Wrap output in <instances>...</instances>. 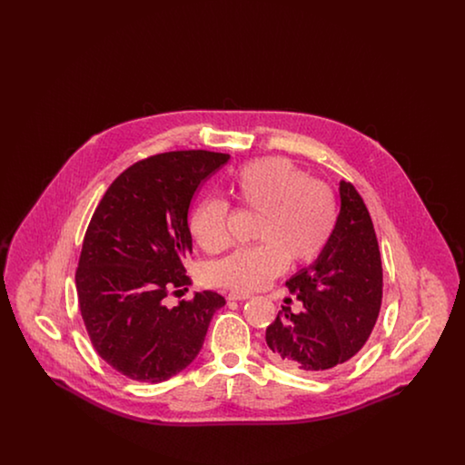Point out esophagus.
Returning a JSON list of instances; mask_svg holds the SVG:
<instances>
[{"label":"esophagus","instance_id":"esophagus-1","mask_svg":"<svg viewBox=\"0 0 465 465\" xmlns=\"http://www.w3.org/2000/svg\"><path fill=\"white\" fill-rule=\"evenodd\" d=\"M251 294L249 292H242V291H230L228 292V300L230 302H242V300H249Z\"/></svg>","mask_w":465,"mask_h":465}]
</instances>
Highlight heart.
<instances>
[{
  "label": "heart",
  "mask_w": 465,
  "mask_h": 465,
  "mask_svg": "<svg viewBox=\"0 0 465 465\" xmlns=\"http://www.w3.org/2000/svg\"><path fill=\"white\" fill-rule=\"evenodd\" d=\"M233 193L243 207L260 213L258 245L242 247L209 265L211 284L237 291L265 288L291 263L313 262L331 241L338 222V202L330 184L310 179L288 158L254 160L235 174ZM230 205L207 197L195 207L190 230L207 252L230 245Z\"/></svg>",
  "instance_id": "heart-1"
}]
</instances>
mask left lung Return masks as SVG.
I'll return each instance as SVG.
<instances>
[{"mask_svg": "<svg viewBox=\"0 0 465 465\" xmlns=\"http://www.w3.org/2000/svg\"><path fill=\"white\" fill-rule=\"evenodd\" d=\"M286 286L303 309L292 313L284 307L266 328V355L275 364L324 375L364 347L380 313L383 273L373 222L351 183L340 181L331 241Z\"/></svg>", "mask_w": 465, "mask_h": 465, "instance_id": "1", "label": "left lung"}]
</instances>
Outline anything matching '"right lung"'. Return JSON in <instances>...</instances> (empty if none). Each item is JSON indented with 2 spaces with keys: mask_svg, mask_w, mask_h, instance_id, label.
Wrapping results in <instances>:
<instances>
[{
  "mask_svg": "<svg viewBox=\"0 0 465 465\" xmlns=\"http://www.w3.org/2000/svg\"><path fill=\"white\" fill-rule=\"evenodd\" d=\"M228 158L203 150L144 158L99 202L82 245L76 292L94 349L118 373L152 383L181 373L226 303L214 291L176 307L165 298L190 284L188 209L200 183Z\"/></svg>",
  "mask_w": 465,
  "mask_h": 465,
  "instance_id": "add662e5",
  "label": "right lung"
}]
</instances>
